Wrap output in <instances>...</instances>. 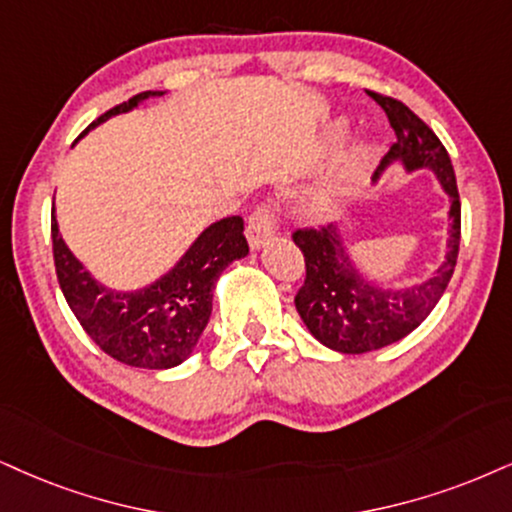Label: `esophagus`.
Instances as JSON below:
<instances>
[{"label":"esophagus","instance_id":"esophagus-1","mask_svg":"<svg viewBox=\"0 0 512 512\" xmlns=\"http://www.w3.org/2000/svg\"><path fill=\"white\" fill-rule=\"evenodd\" d=\"M246 237H249L251 249H261L275 237V216L268 204H258L254 208V213L249 216V225H246Z\"/></svg>","mask_w":512,"mask_h":512}]
</instances>
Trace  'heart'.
<instances>
[{"label": "heart", "instance_id": "1", "mask_svg": "<svg viewBox=\"0 0 512 512\" xmlns=\"http://www.w3.org/2000/svg\"><path fill=\"white\" fill-rule=\"evenodd\" d=\"M372 156H375V144H361L356 151L358 161H370ZM327 201H330V197H327V194H320L318 201H315V206L323 208V206H327Z\"/></svg>", "mask_w": 512, "mask_h": 512}]
</instances>
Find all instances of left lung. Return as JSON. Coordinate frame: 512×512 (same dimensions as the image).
I'll return each instance as SVG.
<instances>
[{"instance_id": "left-lung-1", "label": "left lung", "mask_w": 512, "mask_h": 512, "mask_svg": "<svg viewBox=\"0 0 512 512\" xmlns=\"http://www.w3.org/2000/svg\"><path fill=\"white\" fill-rule=\"evenodd\" d=\"M368 94L382 106L396 132V142L372 173V180L380 178L391 161H401L406 170L432 168L444 192L451 197V227L446 244L449 249L446 261L425 282L384 289L372 285L353 268L337 227L296 230L292 239L306 261V280L294 296L296 311L320 344L339 353L375 351L413 332L449 287L460 246V197L449 151L430 125L420 121L399 99L377 92Z\"/></svg>"}]
</instances>
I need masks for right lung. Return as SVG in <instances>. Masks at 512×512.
Returning <instances> with one entry per match:
<instances>
[{
    "mask_svg": "<svg viewBox=\"0 0 512 512\" xmlns=\"http://www.w3.org/2000/svg\"><path fill=\"white\" fill-rule=\"evenodd\" d=\"M161 94H135L128 102L113 106L111 111L99 116L90 128ZM52 249L61 292L82 330L111 358L147 370L175 368L192 356L211 318L213 289L220 273L232 261L249 254L244 220L230 216L208 225L197 242L189 246L187 254L175 263V268L154 285L137 292H116L99 285L71 254L59 235L54 208Z\"/></svg>",
    "mask_w": 512,
    "mask_h": 512,
    "instance_id": "right-lung-1",
    "label": "right lung"
}]
</instances>
